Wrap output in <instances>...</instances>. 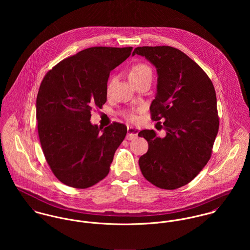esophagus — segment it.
Instances as JSON below:
<instances>
[{"mask_svg": "<svg viewBox=\"0 0 250 250\" xmlns=\"http://www.w3.org/2000/svg\"><path fill=\"white\" fill-rule=\"evenodd\" d=\"M127 131H128V134L126 136V139L128 141H132V140H135L136 138H138V134H139L138 129H136L134 127H131V126H128Z\"/></svg>", "mask_w": 250, "mask_h": 250, "instance_id": "esophagus-1", "label": "esophagus"}]
</instances>
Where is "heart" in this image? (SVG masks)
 I'll list each match as a JSON object with an SVG mask.
<instances>
[{
	"mask_svg": "<svg viewBox=\"0 0 250 250\" xmlns=\"http://www.w3.org/2000/svg\"><path fill=\"white\" fill-rule=\"evenodd\" d=\"M144 75H152V71H151V68L145 64V63H136L135 65L132 66L130 73H129V79H132V78H139V77H142ZM111 84H112V81H110L107 84V92L110 90V87H111ZM125 117L129 120V121H132V122H135L137 121V115L135 113L134 110H130V111H127L124 113Z\"/></svg>",
	"mask_w": 250,
	"mask_h": 250,
	"instance_id": "1",
	"label": "heart"
}]
</instances>
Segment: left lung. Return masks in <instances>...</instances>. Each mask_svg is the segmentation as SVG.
<instances>
[{
	"label": "left lung",
	"instance_id": "left-lung-1",
	"mask_svg": "<svg viewBox=\"0 0 250 250\" xmlns=\"http://www.w3.org/2000/svg\"><path fill=\"white\" fill-rule=\"evenodd\" d=\"M136 54L157 68V94L150 112L152 120H165L167 131L165 138L154 130L139 133L148 143L139 165L151 184L175 189L195 178L211 158L219 127L214 84L195 62L176 48L143 46L134 50L133 56Z\"/></svg>",
	"mask_w": 250,
	"mask_h": 250
}]
</instances>
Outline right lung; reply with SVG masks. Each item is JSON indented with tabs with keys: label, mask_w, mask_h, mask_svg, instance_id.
Returning a JSON list of instances; mask_svg holds the SVG:
<instances>
[{
	"label": "right lung",
	"mask_w": 250,
	"mask_h": 250,
	"mask_svg": "<svg viewBox=\"0 0 250 250\" xmlns=\"http://www.w3.org/2000/svg\"><path fill=\"white\" fill-rule=\"evenodd\" d=\"M133 48L91 47L66 58L47 72L36 97L37 131L45 159L62 183L86 188L108 174L127 127L105 129L90 123L91 109L107 101L109 72Z\"/></svg>",
	"instance_id": "obj_1"
}]
</instances>
